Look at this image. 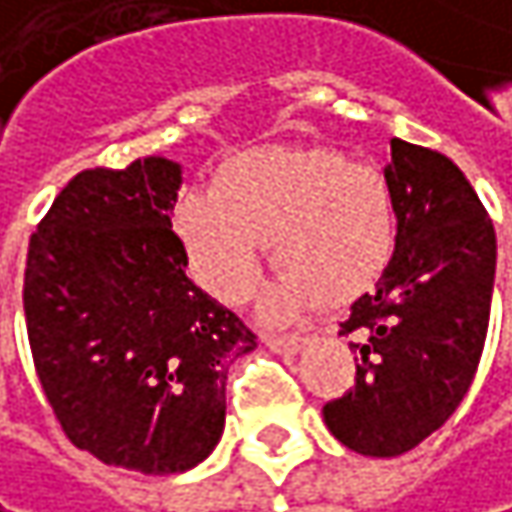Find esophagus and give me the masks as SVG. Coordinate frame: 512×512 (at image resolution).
<instances>
[{"label":"esophagus","mask_w":512,"mask_h":512,"mask_svg":"<svg viewBox=\"0 0 512 512\" xmlns=\"http://www.w3.org/2000/svg\"><path fill=\"white\" fill-rule=\"evenodd\" d=\"M266 346L275 354H299L307 346V337H299V334H293V337H266Z\"/></svg>","instance_id":"esophagus-1"}]
</instances>
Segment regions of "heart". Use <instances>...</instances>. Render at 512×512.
Returning <instances> with one entry per match:
<instances>
[{"label": "heart", "mask_w": 512, "mask_h": 512, "mask_svg": "<svg viewBox=\"0 0 512 512\" xmlns=\"http://www.w3.org/2000/svg\"><path fill=\"white\" fill-rule=\"evenodd\" d=\"M172 228L190 275L222 304H246L269 243L284 266L263 296L266 322H293L322 299L378 284L395 252L387 178L334 149H255L225 163L213 190H187Z\"/></svg>", "instance_id": "1"}]
</instances>
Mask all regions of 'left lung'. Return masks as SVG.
Wrapping results in <instances>:
<instances>
[{"label": "left lung", "instance_id": "obj_1", "mask_svg": "<svg viewBox=\"0 0 512 512\" xmlns=\"http://www.w3.org/2000/svg\"><path fill=\"white\" fill-rule=\"evenodd\" d=\"M390 152L393 260L340 331L357 337L354 387L322 407L328 431L363 457H398L457 410L481 363L495 284V231L457 163L398 137Z\"/></svg>", "mask_w": 512, "mask_h": 512}]
</instances>
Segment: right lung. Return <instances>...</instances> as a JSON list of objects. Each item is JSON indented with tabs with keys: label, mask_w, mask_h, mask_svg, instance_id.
Listing matches in <instances>:
<instances>
[{
	"label": "right lung",
	"mask_w": 512,
	"mask_h": 512,
	"mask_svg": "<svg viewBox=\"0 0 512 512\" xmlns=\"http://www.w3.org/2000/svg\"><path fill=\"white\" fill-rule=\"evenodd\" d=\"M181 163L84 169L25 260L34 369L64 434L108 466L175 475L225 428L228 366L255 334L187 278L172 231Z\"/></svg>",
	"instance_id": "add662e5"
}]
</instances>
